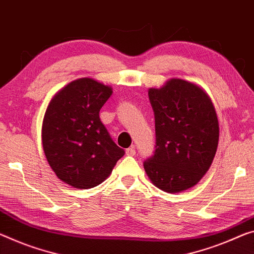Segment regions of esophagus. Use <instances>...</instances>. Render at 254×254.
I'll return each instance as SVG.
<instances>
[{
	"label": "esophagus",
	"mask_w": 254,
	"mask_h": 254,
	"mask_svg": "<svg viewBox=\"0 0 254 254\" xmlns=\"http://www.w3.org/2000/svg\"><path fill=\"white\" fill-rule=\"evenodd\" d=\"M126 154H127V155H130V157H132V155H135V154H136L135 147H134V146L128 147V149L126 150Z\"/></svg>",
	"instance_id": "obj_1"
}]
</instances>
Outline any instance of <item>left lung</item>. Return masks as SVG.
<instances>
[{
	"label": "left lung",
	"instance_id": "8db88e82",
	"mask_svg": "<svg viewBox=\"0 0 254 254\" xmlns=\"http://www.w3.org/2000/svg\"><path fill=\"white\" fill-rule=\"evenodd\" d=\"M155 119V150L144 169L158 189L179 193L196 185L213 161L219 125L208 94L190 81L173 78L150 88Z\"/></svg>",
	"mask_w": 254,
	"mask_h": 254
}]
</instances>
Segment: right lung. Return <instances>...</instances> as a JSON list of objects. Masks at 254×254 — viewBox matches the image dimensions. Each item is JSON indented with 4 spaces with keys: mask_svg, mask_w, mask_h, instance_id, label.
Here are the masks:
<instances>
[{
    "mask_svg": "<svg viewBox=\"0 0 254 254\" xmlns=\"http://www.w3.org/2000/svg\"><path fill=\"white\" fill-rule=\"evenodd\" d=\"M112 88L79 78L51 100L42 127L43 149L58 178L75 189L100 185L125 151L112 140L100 110Z\"/></svg>",
    "mask_w": 254,
    "mask_h": 254,
    "instance_id": "1",
    "label": "right lung"
}]
</instances>
